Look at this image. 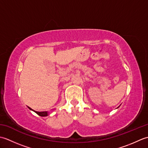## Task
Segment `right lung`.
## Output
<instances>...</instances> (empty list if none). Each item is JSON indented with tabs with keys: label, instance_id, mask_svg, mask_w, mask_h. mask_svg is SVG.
I'll return each instance as SVG.
<instances>
[{
	"label": "right lung",
	"instance_id": "obj_1",
	"mask_svg": "<svg viewBox=\"0 0 148 148\" xmlns=\"http://www.w3.org/2000/svg\"><path fill=\"white\" fill-rule=\"evenodd\" d=\"M29 108L30 109V110H32V111H34L36 113H37V114H38L39 116H47L48 115V112H47V111H42V112H38V111H34L33 109H32L31 108H30L29 107Z\"/></svg>",
	"mask_w": 148,
	"mask_h": 148
}]
</instances>
